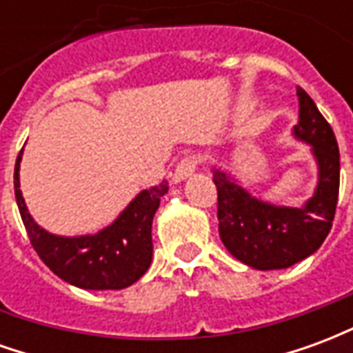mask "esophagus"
I'll return each instance as SVG.
<instances>
[{"label":"esophagus","instance_id":"34e87169","mask_svg":"<svg viewBox=\"0 0 353 353\" xmlns=\"http://www.w3.org/2000/svg\"><path fill=\"white\" fill-rule=\"evenodd\" d=\"M199 164H200L199 154H187V157H183V159L179 161V164H177L176 172H174V181L179 183V181L187 179L194 170L199 168Z\"/></svg>","mask_w":353,"mask_h":353}]
</instances>
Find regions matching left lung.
I'll list each match as a JSON object with an SVG mask.
<instances>
[{
  "mask_svg": "<svg viewBox=\"0 0 353 353\" xmlns=\"http://www.w3.org/2000/svg\"><path fill=\"white\" fill-rule=\"evenodd\" d=\"M296 138L312 145L319 166L318 189L303 208H281L253 199L234 179L219 170L214 172L217 187V219L223 244L238 261L257 270L288 268L323 244L333 227L341 154L331 124L301 87Z\"/></svg>",
  "mask_w": 353,
  "mask_h": 353,
  "instance_id": "left-lung-1",
  "label": "left lung"
}]
</instances>
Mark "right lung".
I'll return each instance as SVG.
<instances>
[{
    "label": "right lung",
    "mask_w": 353,
    "mask_h": 353,
    "mask_svg": "<svg viewBox=\"0 0 353 353\" xmlns=\"http://www.w3.org/2000/svg\"><path fill=\"white\" fill-rule=\"evenodd\" d=\"M22 151L14 164V196L28 236L39 259L58 278L81 289H124L138 281L151 265V225L168 183L141 191L128 208L98 234L77 238L54 236L28 214L19 183Z\"/></svg>",
    "instance_id": "right-lung-1"
}]
</instances>
